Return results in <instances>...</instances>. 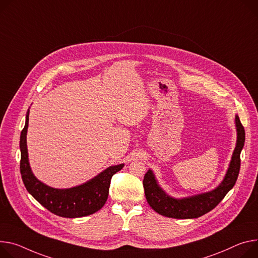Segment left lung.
<instances>
[{
	"mask_svg": "<svg viewBox=\"0 0 258 258\" xmlns=\"http://www.w3.org/2000/svg\"><path fill=\"white\" fill-rule=\"evenodd\" d=\"M237 127V144L233 150L228 170L222 182L215 189L197 196L175 199L168 196L158 185L151 170L144 176L143 186L149 206L158 214L176 219L198 218L213 210L236 184L241 167V151L245 143V130L239 116L235 118Z\"/></svg>",
	"mask_w": 258,
	"mask_h": 258,
	"instance_id": "8db88e82",
	"label": "left lung"
}]
</instances>
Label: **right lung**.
Here are the masks:
<instances>
[{"mask_svg":"<svg viewBox=\"0 0 258 258\" xmlns=\"http://www.w3.org/2000/svg\"><path fill=\"white\" fill-rule=\"evenodd\" d=\"M30 109L26 115V124L20 134V174L27 190L51 213L66 218H77L96 213L105 205L112 176L120 171L124 163L111 166L89 181L72 188H53L38 180L33 174L27 147Z\"/></svg>","mask_w":258,"mask_h":258,"instance_id":"right-lung-1","label":"right lung"}]
</instances>
